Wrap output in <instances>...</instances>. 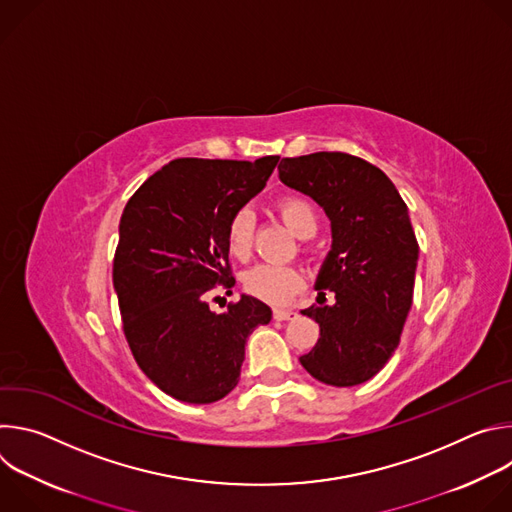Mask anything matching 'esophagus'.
<instances>
[{
  "instance_id": "esophagus-1",
  "label": "esophagus",
  "mask_w": 512,
  "mask_h": 512,
  "mask_svg": "<svg viewBox=\"0 0 512 512\" xmlns=\"http://www.w3.org/2000/svg\"><path fill=\"white\" fill-rule=\"evenodd\" d=\"M273 318H275L277 322L294 320V318H298V312H294V310H283V308H275V310H273Z\"/></svg>"
}]
</instances>
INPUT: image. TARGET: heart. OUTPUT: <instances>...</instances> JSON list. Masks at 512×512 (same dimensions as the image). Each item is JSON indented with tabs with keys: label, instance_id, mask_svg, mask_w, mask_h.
Segmentation results:
<instances>
[{
	"label": "heart",
	"instance_id": "1",
	"mask_svg": "<svg viewBox=\"0 0 512 512\" xmlns=\"http://www.w3.org/2000/svg\"><path fill=\"white\" fill-rule=\"evenodd\" d=\"M283 223L296 237L316 233V214L312 206L302 198H285L277 206ZM253 225L255 214L251 208L237 210L227 227V247L231 255L247 259L253 245ZM245 289L253 298H259L269 304H285L296 294L302 285V275L296 267L261 263L245 273Z\"/></svg>",
	"mask_w": 512,
	"mask_h": 512
}]
</instances>
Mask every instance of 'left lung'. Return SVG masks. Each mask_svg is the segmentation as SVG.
I'll list each match as a JSON object with an SVG mask.
<instances>
[{"instance_id":"1","label":"left lung","mask_w":512,"mask_h":512,"mask_svg":"<svg viewBox=\"0 0 512 512\" xmlns=\"http://www.w3.org/2000/svg\"><path fill=\"white\" fill-rule=\"evenodd\" d=\"M277 170L326 212L332 229L316 289L334 291L336 302L302 310L320 324V338L300 362L324 385H362L397 350L413 304L419 245L407 204L385 172L350 154L283 158Z\"/></svg>"}]
</instances>
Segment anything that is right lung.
<instances>
[{
	"label": "right lung",
	"mask_w": 512,
	"mask_h": 512,
	"mask_svg": "<svg viewBox=\"0 0 512 512\" xmlns=\"http://www.w3.org/2000/svg\"><path fill=\"white\" fill-rule=\"evenodd\" d=\"M277 162L180 158L125 204L113 261L125 338L145 377L178 401L227 397L249 334L271 320V308L253 296L216 314L206 294L216 283L235 285L229 221L265 188Z\"/></svg>",
	"instance_id": "add662e5"
}]
</instances>
